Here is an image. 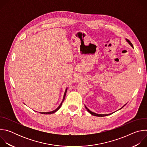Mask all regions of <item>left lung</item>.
I'll list each match as a JSON object with an SVG mask.
<instances>
[{"label": "left lung", "instance_id": "left-lung-1", "mask_svg": "<svg viewBox=\"0 0 147 147\" xmlns=\"http://www.w3.org/2000/svg\"><path fill=\"white\" fill-rule=\"evenodd\" d=\"M125 40H126V41L127 42L129 43V44L134 49V48H133V44L131 43V42L129 40V39H125ZM127 104V103H126ZM126 104H125L124 105L123 107H121L120 109H121V108H123L125 105ZM85 107H86V109L87 110V111L91 114V115H93V116H98V117H103V116H108V115H111L112 113H114V112H113V113H109V114H106V115H103V114H98V113H94V112H92V111H91L89 109H88L87 108V107L85 105Z\"/></svg>", "mask_w": 147, "mask_h": 147}]
</instances>
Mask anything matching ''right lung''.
Wrapping results in <instances>:
<instances>
[{
	"instance_id": "right-lung-1",
	"label": "right lung",
	"mask_w": 147,
	"mask_h": 147,
	"mask_svg": "<svg viewBox=\"0 0 147 147\" xmlns=\"http://www.w3.org/2000/svg\"><path fill=\"white\" fill-rule=\"evenodd\" d=\"M67 88H66V90H65V94H64V96H63V100H62V101H61V103L60 104V105L55 109V110H54V111H51V112H39V113H41V114H45V115H49V114H52V113H55L56 112H57L60 108V107H61V105H62V103H63V102L64 101V100H65V96H66V92H67Z\"/></svg>"
}]
</instances>
